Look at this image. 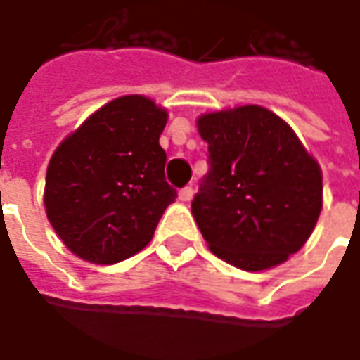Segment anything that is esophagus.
Masks as SVG:
<instances>
[{
  "label": "esophagus",
  "instance_id": "1",
  "mask_svg": "<svg viewBox=\"0 0 360 360\" xmlns=\"http://www.w3.org/2000/svg\"><path fill=\"white\" fill-rule=\"evenodd\" d=\"M191 199H193V187H183V189L179 191V200L187 202V200Z\"/></svg>",
  "mask_w": 360,
  "mask_h": 360
}]
</instances>
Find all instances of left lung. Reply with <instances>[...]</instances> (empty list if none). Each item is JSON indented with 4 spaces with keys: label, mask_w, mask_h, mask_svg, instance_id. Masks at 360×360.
<instances>
[{
    "label": "left lung",
    "mask_w": 360,
    "mask_h": 360,
    "mask_svg": "<svg viewBox=\"0 0 360 360\" xmlns=\"http://www.w3.org/2000/svg\"><path fill=\"white\" fill-rule=\"evenodd\" d=\"M197 128L211 169L191 212L211 252L246 272L283 264L319 219V163L280 116L256 104L202 114Z\"/></svg>",
    "instance_id": "obj_1"
}]
</instances>
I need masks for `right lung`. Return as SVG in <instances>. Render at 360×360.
I'll use <instances>...</instances> for the list:
<instances>
[{"instance_id": "1", "label": "right lung", "mask_w": 360, "mask_h": 360, "mask_svg": "<svg viewBox=\"0 0 360 360\" xmlns=\"http://www.w3.org/2000/svg\"><path fill=\"white\" fill-rule=\"evenodd\" d=\"M167 110L139 94L120 96L88 116L49 161L45 211L75 256L116 264L143 250L177 199L165 181L160 136Z\"/></svg>"}]
</instances>
